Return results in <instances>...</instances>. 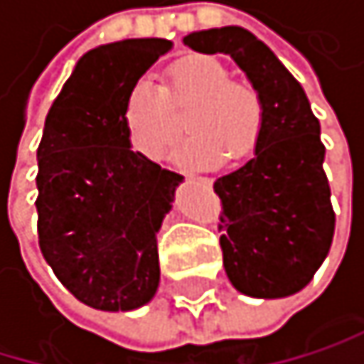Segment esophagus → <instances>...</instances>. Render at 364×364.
Returning a JSON list of instances; mask_svg holds the SVG:
<instances>
[{"mask_svg":"<svg viewBox=\"0 0 364 364\" xmlns=\"http://www.w3.org/2000/svg\"><path fill=\"white\" fill-rule=\"evenodd\" d=\"M183 176L188 181H196V183H203L205 188H212V183H214V181L209 178V176H196V174H188V172H183Z\"/></svg>","mask_w":364,"mask_h":364,"instance_id":"obj_1","label":"esophagus"}]
</instances>
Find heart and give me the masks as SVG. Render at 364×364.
<instances>
[{"mask_svg":"<svg viewBox=\"0 0 364 364\" xmlns=\"http://www.w3.org/2000/svg\"><path fill=\"white\" fill-rule=\"evenodd\" d=\"M192 105L186 117V137L174 150L183 166L214 168L231 159H245L255 150L264 131V102L259 93L231 80L229 69L214 56L176 60L164 87L139 78L124 102V127L135 150L159 159L181 133L174 113Z\"/></svg>","mask_w":364,"mask_h":364,"instance_id":"heart-1","label":"heart"}]
</instances>
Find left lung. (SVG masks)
<instances>
[{"mask_svg": "<svg viewBox=\"0 0 364 364\" xmlns=\"http://www.w3.org/2000/svg\"><path fill=\"white\" fill-rule=\"evenodd\" d=\"M183 43L200 54L231 56L264 102L253 159L214 183L223 203L225 273L235 290L255 299L295 295L310 284L334 237L321 124L304 87L249 30H200Z\"/></svg>", "mask_w": 364, "mask_h": 364, "instance_id": "1", "label": "left lung"}]
</instances>
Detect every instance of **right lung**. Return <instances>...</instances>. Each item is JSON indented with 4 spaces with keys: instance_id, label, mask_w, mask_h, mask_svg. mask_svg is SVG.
Here are the masks:
<instances>
[{
    "instance_id": "right-lung-1",
    "label": "right lung",
    "mask_w": 364,
    "mask_h": 364,
    "mask_svg": "<svg viewBox=\"0 0 364 364\" xmlns=\"http://www.w3.org/2000/svg\"><path fill=\"white\" fill-rule=\"evenodd\" d=\"M168 38L89 50L52 102L36 161L38 247L72 295L107 312L146 306L159 288L157 231L183 176L131 150L124 102Z\"/></svg>"
}]
</instances>
